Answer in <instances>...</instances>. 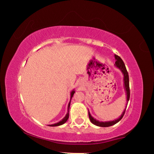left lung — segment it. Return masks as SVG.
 Returning <instances> with one entry per match:
<instances>
[{
    "label": "left lung",
    "mask_w": 154,
    "mask_h": 154,
    "mask_svg": "<svg viewBox=\"0 0 154 154\" xmlns=\"http://www.w3.org/2000/svg\"><path fill=\"white\" fill-rule=\"evenodd\" d=\"M114 57H115V67H117L118 69H119L122 72V73L124 76L123 78V82H124V91H125V93L126 94V101H127V103H126V106L125 109L124 110L123 112L121 114L119 118V119H115L114 120H111V121H106V122H101V121L99 120H97V119H94V118L91 116V114L89 112V119L90 121L91 122H92L94 125H96L97 126H100V127H109V126H111L112 125H114V124L118 123L119 122V121L122 119L123 116L124 115V113H125V111L126 109V107L128 105V100L130 99V88H129V76H128V73L127 70H126V68L125 67V65H124V61H122V59H121L119 55H114Z\"/></svg>",
    "instance_id": "obj_1"
}]
</instances>
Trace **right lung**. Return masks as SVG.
Here are the masks:
<instances>
[{
  "instance_id": "right-lung-1",
  "label": "right lung",
  "mask_w": 154,
  "mask_h": 154,
  "mask_svg": "<svg viewBox=\"0 0 154 154\" xmlns=\"http://www.w3.org/2000/svg\"><path fill=\"white\" fill-rule=\"evenodd\" d=\"M75 93V89H73V90H72L71 91V93H70V95H71V97H70V101H69V104H68V106H67V114H66V115L65 116V117L63 118V119H62L61 120H60V122H57V123H55V124H50V125H48V126H61V125H62V124H63L64 123H65L67 122V120H68V119H69V106H70V104H71V99H72V97H73V94H74V93Z\"/></svg>"
}]
</instances>
